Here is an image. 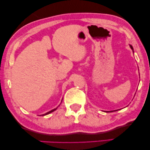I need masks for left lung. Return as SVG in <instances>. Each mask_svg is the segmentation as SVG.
Listing matches in <instances>:
<instances>
[{
	"instance_id": "obj_1",
	"label": "left lung",
	"mask_w": 150,
	"mask_h": 150,
	"mask_svg": "<svg viewBox=\"0 0 150 150\" xmlns=\"http://www.w3.org/2000/svg\"><path fill=\"white\" fill-rule=\"evenodd\" d=\"M130 47H131V49H132V50H133V47H132V46H131V45H130ZM110 112H112V111H110Z\"/></svg>"
}]
</instances>
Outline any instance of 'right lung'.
<instances>
[{
  "label": "right lung",
  "instance_id": "obj_1",
  "mask_svg": "<svg viewBox=\"0 0 150 150\" xmlns=\"http://www.w3.org/2000/svg\"><path fill=\"white\" fill-rule=\"evenodd\" d=\"M56 109H57V108H56ZM56 109H53V110H50V111H49V112H46V113H45V114H43V115H43H43H48V114L51 113V112H53V111H54V110H56Z\"/></svg>",
  "mask_w": 150,
  "mask_h": 150
}]
</instances>
